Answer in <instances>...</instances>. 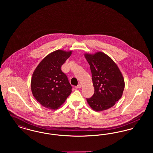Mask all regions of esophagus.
<instances>
[{"instance_id": "obj_1", "label": "esophagus", "mask_w": 153, "mask_h": 153, "mask_svg": "<svg viewBox=\"0 0 153 153\" xmlns=\"http://www.w3.org/2000/svg\"><path fill=\"white\" fill-rule=\"evenodd\" d=\"M81 87V85L80 84H79L77 86H76V87H75V88H76V89H80Z\"/></svg>"}]
</instances>
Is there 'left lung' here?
<instances>
[{"label":"left lung","mask_w":153,"mask_h":153,"mask_svg":"<svg viewBox=\"0 0 153 153\" xmlns=\"http://www.w3.org/2000/svg\"><path fill=\"white\" fill-rule=\"evenodd\" d=\"M92 73L95 89L92 97L87 99L91 108L102 111L113 107L122 96L124 80L117 64L102 51L84 54Z\"/></svg>","instance_id":"1"}]
</instances>
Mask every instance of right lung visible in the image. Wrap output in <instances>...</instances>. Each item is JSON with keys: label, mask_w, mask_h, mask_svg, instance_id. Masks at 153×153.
<instances>
[{"label": "right lung", "mask_w": 153, "mask_h": 153, "mask_svg": "<svg viewBox=\"0 0 153 153\" xmlns=\"http://www.w3.org/2000/svg\"><path fill=\"white\" fill-rule=\"evenodd\" d=\"M72 51L57 50L47 55L36 66L31 80V89L35 99L43 107L57 109L72 92L71 85L61 67Z\"/></svg>", "instance_id": "1"}]
</instances>
